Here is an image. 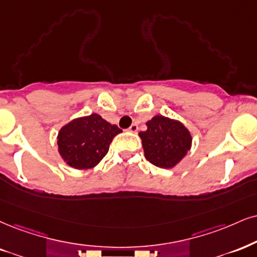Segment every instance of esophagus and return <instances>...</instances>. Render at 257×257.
I'll list each match as a JSON object with an SVG mask.
<instances>
[{
  "label": "esophagus",
  "instance_id": "esophagus-1",
  "mask_svg": "<svg viewBox=\"0 0 257 257\" xmlns=\"http://www.w3.org/2000/svg\"><path fill=\"white\" fill-rule=\"evenodd\" d=\"M137 130H138L137 123H132V125L128 127V131L130 132H134V134H135V132H137Z\"/></svg>",
  "mask_w": 257,
  "mask_h": 257
}]
</instances>
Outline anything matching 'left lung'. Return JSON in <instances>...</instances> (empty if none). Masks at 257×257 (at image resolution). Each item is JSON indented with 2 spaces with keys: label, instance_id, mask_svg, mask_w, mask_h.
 <instances>
[{
  "label": "left lung",
  "instance_id": "8db88e82",
  "mask_svg": "<svg viewBox=\"0 0 257 257\" xmlns=\"http://www.w3.org/2000/svg\"><path fill=\"white\" fill-rule=\"evenodd\" d=\"M147 126V131L139 132V137L145 158L154 166L174 168L191 150V132L179 120L155 115Z\"/></svg>",
  "mask_w": 257,
  "mask_h": 257
}]
</instances>
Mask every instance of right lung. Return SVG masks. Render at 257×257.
I'll list each match as a JSON object with an SVG mask.
<instances>
[{
	"mask_svg": "<svg viewBox=\"0 0 257 257\" xmlns=\"http://www.w3.org/2000/svg\"><path fill=\"white\" fill-rule=\"evenodd\" d=\"M121 132L94 113L71 120L57 136L58 153L64 162L75 169L94 168L108 153L113 138Z\"/></svg>",
	"mask_w": 257,
	"mask_h": 257,
	"instance_id": "right-lung-1",
	"label": "right lung"
}]
</instances>
